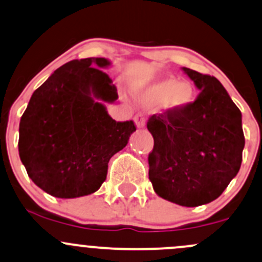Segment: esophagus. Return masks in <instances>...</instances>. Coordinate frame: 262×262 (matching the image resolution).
<instances>
[{
	"label": "esophagus",
	"instance_id": "34e87169",
	"mask_svg": "<svg viewBox=\"0 0 262 262\" xmlns=\"http://www.w3.org/2000/svg\"><path fill=\"white\" fill-rule=\"evenodd\" d=\"M134 122H136L137 128H144L145 126V118L143 114H137L134 117Z\"/></svg>",
	"mask_w": 262,
	"mask_h": 262
}]
</instances>
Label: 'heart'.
<instances>
[{
	"label": "heart",
	"instance_id": "1",
	"mask_svg": "<svg viewBox=\"0 0 262 262\" xmlns=\"http://www.w3.org/2000/svg\"><path fill=\"white\" fill-rule=\"evenodd\" d=\"M138 96L148 105L161 103L164 112L181 114L193 105L196 92L189 82H178L176 79L164 78L139 90Z\"/></svg>",
	"mask_w": 262,
	"mask_h": 262
}]
</instances>
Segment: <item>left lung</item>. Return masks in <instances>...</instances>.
<instances>
[{
	"instance_id": "1",
	"label": "left lung",
	"mask_w": 262,
	"mask_h": 262,
	"mask_svg": "<svg viewBox=\"0 0 262 262\" xmlns=\"http://www.w3.org/2000/svg\"><path fill=\"white\" fill-rule=\"evenodd\" d=\"M182 70L201 90L187 112L152 115L149 180L159 197L184 207L219 198L241 167L242 115L214 76Z\"/></svg>"
}]
</instances>
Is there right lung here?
Listing matches in <instances>:
<instances>
[{
	"instance_id": "obj_1",
	"label": "right lung",
	"mask_w": 262,
	"mask_h": 262,
	"mask_svg": "<svg viewBox=\"0 0 262 262\" xmlns=\"http://www.w3.org/2000/svg\"><path fill=\"white\" fill-rule=\"evenodd\" d=\"M105 57L60 66L32 94L20 120L18 153L32 182L57 198L88 196L100 188L113 156L136 125L115 122L105 103L118 99Z\"/></svg>"
}]
</instances>
